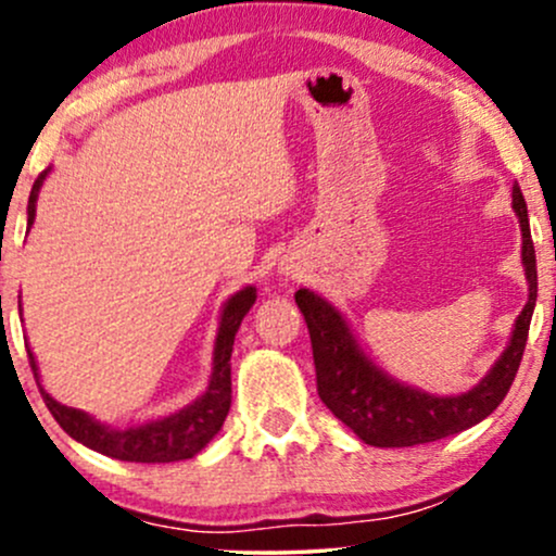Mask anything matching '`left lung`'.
Returning a JSON list of instances; mask_svg holds the SVG:
<instances>
[{
  "instance_id": "obj_1",
  "label": "left lung",
  "mask_w": 556,
  "mask_h": 556,
  "mask_svg": "<svg viewBox=\"0 0 556 556\" xmlns=\"http://www.w3.org/2000/svg\"><path fill=\"white\" fill-rule=\"evenodd\" d=\"M513 208L522 232V269L528 279L526 308L515 318L507 348L489 374L460 394H431L405 381L394 379L376 366L371 355L361 348L358 337L327 298L300 287L295 303L308 324L314 348L318 397L348 426L361 442L371 446H416L460 433L500 407L518 374L528 327L539 295L535 277V251L528 225V206L520 185H513Z\"/></svg>"
}]
</instances>
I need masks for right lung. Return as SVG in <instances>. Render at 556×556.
<instances>
[{"label": "right lung", "mask_w": 556, "mask_h": 556, "mask_svg": "<svg viewBox=\"0 0 556 556\" xmlns=\"http://www.w3.org/2000/svg\"><path fill=\"white\" fill-rule=\"evenodd\" d=\"M49 172L52 169H43L34 182V188H30L28 229L34 227L36 201ZM253 303H256V287L248 285L235 292V295H229L227 303L222 305L219 329H216L212 353V376H208V384L203 389L201 397H195L190 405L180 407L177 413H169V416L127 426V429H112V426L88 416L86 410L56 402L52 394L41 387V374H38L36 355L30 353V350L28 361L30 368H34L36 384L41 389V397L47 402L49 413H52L56 424H60L75 442L125 463L190 460V457H195L203 446L212 442L216 433H219L222 424H225L229 402H232V379H229L232 363H229V358H232L235 334H238L242 318H245L248 311L253 308ZM25 348H28V344H25Z\"/></svg>", "instance_id": "1"}]
</instances>
